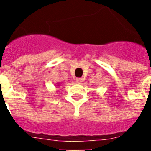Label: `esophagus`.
Segmentation results:
<instances>
[{"instance_id":"1","label":"esophagus","mask_w":151,"mask_h":151,"mask_svg":"<svg viewBox=\"0 0 151 151\" xmlns=\"http://www.w3.org/2000/svg\"><path fill=\"white\" fill-rule=\"evenodd\" d=\"M76 82H78V83H79V84H81V83L83 82V78H78L76 79Z\"/></svg>"}]
</instances>
